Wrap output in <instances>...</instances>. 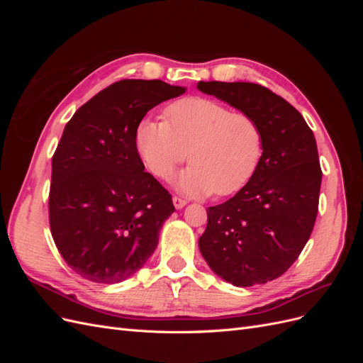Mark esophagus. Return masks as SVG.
<instances>
[{"label": "esophagus", "instance_id": "1", "mask_svg": "<svg viewBox=\"0 0 363 363\" xmlns=\"http://www.w3.org/2000/svg\"><path fill=\"white\" fill-rule=\"evenodd\" d=\"M172 203H174L175 208H182V207H184L186 204H188V201L183 200V199H180V196H174V199H172Z\"/></svg>", "mask_w": 363, "mask_h": 363}]
</instances>
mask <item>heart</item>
Instances as JSON below:
<instances>
[{
	"label": "heart",
	"instance_id": "1",
	"mask_svg": "<svg viewBox=\"0 0 363 363\" xmlns=\"http://www.w3.org/2000/svg\"><path fill=\"white\" fill-rule=\"evenodd\" d=\"M167 121L145 116L135 128V148L144 167L168 179L188 157L175 186L188 195L228 196L255 177L263 156V131L257 121L232 112L211 98L189 96L167 107Z\"/></svg>",
	"mask_w": 363,
	"mask_h": 363
}]
</instances>
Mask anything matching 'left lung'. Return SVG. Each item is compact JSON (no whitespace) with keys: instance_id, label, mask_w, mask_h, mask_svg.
<instances>
[{"instance_id":"obj_1","label":"left lung","mask_w":363,"mask_h":363,"mask_svg":"<svg viewBox=\"0 0 363 363\" xmlns=\"http://www.w3.org/2000/svg\"><path fill=\"white\" fill-rule=\"evenodd\" d=\"M196 87L252 116L263 131L255 177L228 201L207 207L200 251L216 276L235 286L263 284L289 269L315 225L323 172L313 131L294 106L260 84Z\"/></svg>"}]
</instances>
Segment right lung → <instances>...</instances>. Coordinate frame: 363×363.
Wrapping results in <instances>:
<instances>
[{"mask_svg":"<svg viewBox=\"0 0 363 363\" xmlns=\"http://www.w3.org/2000/svg\"><path fill=\"white\" fill-rule=\"evenodd\" d=\"M184 91L162 80H121L65 127L52 156L50 227L65 262L86 280L123 281L155 252L175 208L144 171L133 135L148 111Z\"/></svg>","mask_w":363,"mask_h":363,"instance_id":"1","label":"right lung"}]
</instances>
